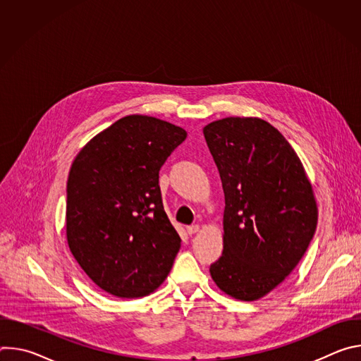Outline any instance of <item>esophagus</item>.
I'll return each mask as SVG.
<instances>
[{"mask_svg": "<svg viewBox=\"0 0 361 361\" xmlns=\"http://www.w3.org/2000/svg\"><path fill=\"white\" fill-rule=\"evenodd\" d=\"M198 230H200V226H198V224H192V226H188V227H187V233H188L190 235L195 234Z\"/></svg>", "mask_w": 361, "mask_h": 361, "instance_id": "esophagus-1", "label": "esophagus"}]
</instances>
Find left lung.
I'll return each instance as SVG.
<instances>
[{
	"label": "left lung",
	"instance_id": "left-lung-1",
	"mask_svg": "<svg viewBox=\"0 0 361 361\" xmlns=\"http://www.w3.org/2000/svg\"><path fill=\"white\" fill-rule=\"evenodd\" d=\"M202 133L226 198L224 250L212 279L233 298L259 300L295 269L314 235L312 183L288 141L262 118L227 117Z\"/></svg>",
	"mask_w": 361,
	"mask_h": 361
}]
</instances>
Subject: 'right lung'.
Returning <instances> with one entry per match:
<instances>
[{
    "mask_svg": "<svg viewBox=\"0 0 361 361\" xmlns=\"http://www.w3.org/2000/svg\"><path fill=\"white\" fill-rule=\"evenodd\" d=\"M181 127L127 116L91 138L67 181V241L84 273L120 298L156 291L181 238L161 200L159 171L185 140Z\"/></svg>",
    "mask_w": 361,
    "mask_h": 361,
    "instance_id": "add662e5",
    "label": "right lung"
}]
</instances>
